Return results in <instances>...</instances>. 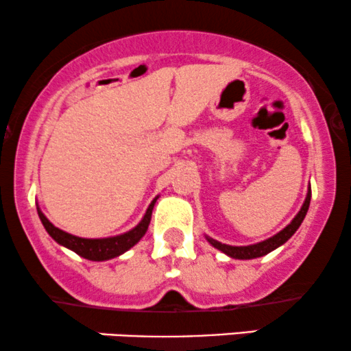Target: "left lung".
Masks as SVG:
<instances>
[{
	"label": "left lung",
	"mask_w": 351,
	"mask_h": 351,
	"mask_svg": "<svg viewBox=\"0 0 351 351\" xmlns=\"http://www.w3.org/2000/svg\"><path fill=\"white\" fill-rule=\"evenodd\" d=\"M310 198H312V191L308 189L304 206H302L299 215L293 217L292 223L289 224L287 228L282 229L279 234L272 236L271 239H265V241H263V243H257V244H252V245H239V247H237V245L221 244V243H217V241L211 239V237H208V241L213 245H215L216 249H219V251L228 254V256L234 257V259H254V257H263V256H265V254H269L271 251H274V249H277L279 245L284 244L285 241L291 239V237L293 236V232L299 229L302 221H304L305 215H307L308 206H310Z\"/></svg>",
	"instance_id": "8db88e82"
}]
</instances>
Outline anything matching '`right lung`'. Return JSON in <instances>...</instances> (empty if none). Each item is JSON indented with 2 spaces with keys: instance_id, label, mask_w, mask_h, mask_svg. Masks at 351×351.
Here are the masks:
<instances>
[{
  "instance_id": "add662e5",
  "label": "right lung",
  "mask_w": 351,
  "mask_h": 351,
  "mask_svg": "<svg viewBox=\"0 0 351 351\" xmlns=\"http://www.w3.org/2000/svg\"><path fill=\"white\" fill-rule=\"evenodd\" d=\"M155 201L156 199L152 201V204L148 206L147 213H145L143 219L140 221L138 226L132 229V231L125 232V234H120L115 237H106V239H84V237L72 236L69 232H64L62 229L56 228L54 224H51L49 219H47L41 211H38V215H39V219H41L43 226L46 228V231L49 232V236L56 241V243H59L60 245H66L67 249H71V251L79 254V256L86 257L88 261H107V259H112V257L120 256V254H123L125 251H128L132 245H135L140 239H142L145 232H147L148 224H150Z\"/></svg>"
}]
</instances>
